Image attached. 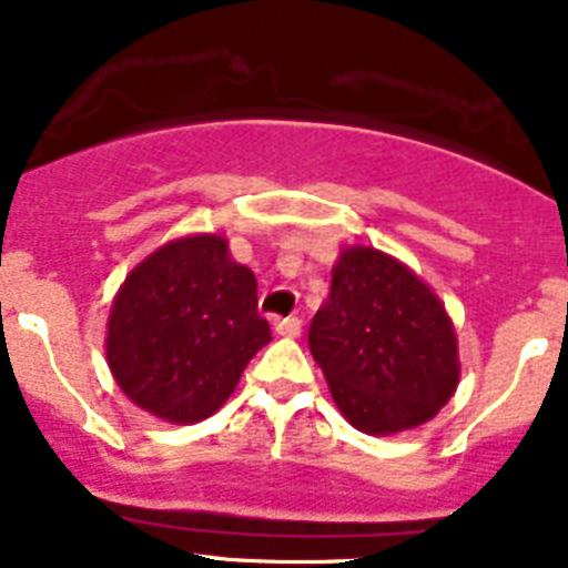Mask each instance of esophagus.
Returning <instances> with one entry per match:
<instances>
[{
  "label": "esophagus",
  "instance_id": "obj_1",
  "mask_svg": "<svg viewBox=\"0 0 568 568\" xmlns=\"http://www.w3.org/2000/svg\"><path fill=\"white\" fill-rule=\"evenodd\" d=\"M301 327H304V324H301V318H295V315H293V318L275 321V333L284 335V338H298Z\"/></svg>",
  "mask_w": 568,
  "mask_h": 568
}]
</instances>
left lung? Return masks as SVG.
<instances>
[{"label":"left lung","instance_id":"obj_1","mask_svg":"<svg viewBox=\"0 0 568 568\" xmlns=\"http://www.w3.org/2000/svg\"><path fill=\"white\" fill-rule=\"evenodd\" d=\"M310 353L344 418L366 435L426 424L460 378L458 338L438 295L373 247H349L310 324Z\"/></svg>","mask_w":568,"mask_h":568}]
</instances>
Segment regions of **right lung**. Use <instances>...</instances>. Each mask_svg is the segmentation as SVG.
Listing matches in <instances>:
<instances>
[{
	"label": "right lung",
	"mask_w": 568,
	"mask_h": 568,
	"mask_svg": "<svg viewBox=\"0 0 568 568\" xmlns=\"http://www.w3.org/2000/svg\"><path fill=\"white\" fill-rule=\"evenodd\" d=\"M270 344L255 275L222 235L168 241L124 278L108 318V364L122 393L170 424L204 420Z\"/></svg>",
	"instance_id": "add662e5"
}]
</instances>
